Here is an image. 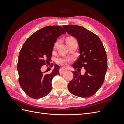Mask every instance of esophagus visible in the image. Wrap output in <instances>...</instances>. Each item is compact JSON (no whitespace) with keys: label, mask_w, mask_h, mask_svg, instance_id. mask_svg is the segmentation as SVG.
I'll list each match as a JSON object with an SVG mask.
<instances>
[{"label":"esophagus","mask_w":124,"mask_h":124,"mask_svg":"<svg viewBox=\"0 0 124 124\" xmlns=\"http://www.w3.org/2000/svg\"><path fill=\"white\" fill-rule=\"evenodd\" d=\"M67 71V69H64V68H60V73L61 75H62L63 73H64L65 72H66Z\"/></svg>","instance_id":"1"}]
</instances>
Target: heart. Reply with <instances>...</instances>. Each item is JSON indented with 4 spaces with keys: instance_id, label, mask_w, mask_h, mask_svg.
Wrapping results in <instances>:
<instances>
[{
    "instance_id": "obj_1",
    "label": "heart",
    "mask_w": 124,
    "mask_h": 124,
    "mask_svg": "<svg viewBox=\"0 0 124 124\" xmlns=\"http://www.w3.org/2000/svg\"><path fill=\"white\" fill-rule=\"evenodd\" d=\"M76 39L72 37H70L67 39V43H69V42H72L73 41H75ZM57 45V43L55 44V47ZM72 61L71 58H63V57H59L56 59V62L57 64L63 65L65 66L67 65L68 63L71 62Z\"/></svg>"
}]
</instances>
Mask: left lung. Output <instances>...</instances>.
Listing matches in <instances>:
<instances>
[{"label": "left lung", "instance_id": "1", "mask_svg": "<svg viewBox=\"0 0 124 124\" xmlns=\"http://www.w3.org/2000/svg\"><path fill=\"white\" fill-rule=\"evenodd\" d=\"M65 31L78 41L80 56L72 65L80 69L84 67V75L73 71V78L68 85L72 94L88 97L96 93L104 82L108 62L106 51L100 38L83 27L76 25H63Z\"/></svg>", "mask_w": 124, "mask_h": 124}]
</instances>
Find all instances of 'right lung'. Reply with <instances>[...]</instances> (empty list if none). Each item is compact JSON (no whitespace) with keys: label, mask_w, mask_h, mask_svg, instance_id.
Wrapping results in <instances>:
<instances>
[{"label":"right lung","mask_w":124,"mask_h":124,"mask_svg":"<svg viewBox=\"0 0 124 124\" xmlns=\"http://www.w3.org/2000/svg\"><path fill=\"white\" fill-rule=\"evenodd\" d=\"M65 33L60 26H47L33 33L23 44L17 64L18 81L23 91L31 98H42L51 92L52 79L60 75V67L55 64L49 74L40 69L51 61L54 43Z\"/></svg>","instance_id":"1"}]
</instances>
